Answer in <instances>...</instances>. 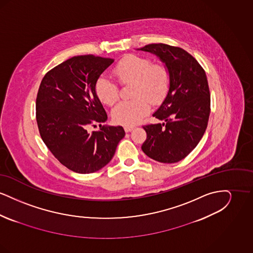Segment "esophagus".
<instances>
[{"label": "esophagus", "mask_w": 253, "mask_h": 253, "mask_svg": "<svg viewBox=\"0 0 253 253\" xmlns=\"http://www.w3.org/2000/svg\"><path fill=\"white\" fill-rule=\"evenodd\" d=\"M133 129H134V126H125L124 127V130L126 132H131Z\"/></svg>", "instance_id": "esophagus-1"}]
</instances>
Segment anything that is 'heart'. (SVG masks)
Returning a JSON list of instances; mask_svg holds the SVG:
<instances>
[{
  "instance_id": "obj_1",
  "label": "heart",
  "mask_w": 253,
  "mask_h": 253,
  "mask_svg": "<svg viewBox=\"0 0 253 253\" xmlns=\"http://www.w3.org/2000/svg\"><path fill=\"white\" fill-rule=\"evenodd\" d=\"M113 77L121 84L132 83V100L121 102L113 110V120L121 125L132 126L141 121L150 111V101L159 103L166 95L169 86V73L162 65L148 58L128 55L122 58L112 70ZM96 93L100 101L114 105L120 98L118 86L106 78H99L96 84Z\"/></svg>"
}]
</instances>
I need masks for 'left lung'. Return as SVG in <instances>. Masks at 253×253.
Wrapping results in <instances>:
<instances>
[{"mask_svg":"<svg viewBox=\"0 0 253 253\" xmlns=\"http://www.w3.org/2000/svg\"><path fill=\"white\" fill-rule=\"evenodd\" d=\"M137 50L155 54L169 73L168 94L153 115L164 122L143 126L147 138L141 149L158 162H178L197 146L208 126L211 94L206 73L180 47L152 43Z\"/></svg>","mask_w":253,"mask_h":253,"instance_id":"left-lung-1","label":"left lung"}]
</instances>
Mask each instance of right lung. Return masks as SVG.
Listing matches in <instances>:
<instances>
[{
  "label": "right lung",
  "instance_id": "1",
  "mask_svg": "<svg viewBox=\"0 0 253 253\" xmlns=\"http://www.w3.org/2000/svg\"><path fill=\"white\" fill-rule=\"evenodd\" d=\"M114 62L94 55L76 56L43 77L36 99V119L42 141L60 163L78 173L106 166L125 132L121 126H101L107 114L96 96L99 76ZM101 130L89 133V126Z\"/></svg>",
  "mask_w": 253,
  "mask_h": 253
}]
</instances>
